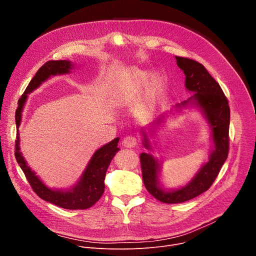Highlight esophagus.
I'll use <instances>...</instances> for the list:
<instances>
[{"label":"esophagus","instance_id":"1","mask_svg":"<svg viewBox=\"0 0 256 256\" xmlns=\"http://www.w3.org/2000/svg\"><path fill=\"white\" fill-rule=\"evenodd\" d=\"M136 138L134 136H128L122 140V144L126 148H134V146H136Z\"/></svg>","mask_w":256,"mask_h":256}]
</instances>
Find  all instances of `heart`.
I'll return each instance as SVG.
<instances>
[{"instance_id": "heart-1", "label": "heart", "mask_w": 256, "mask_h": 256, "mask_svg": "<svg viewBox=\"0 0 256 256\" xmlns=\"http://www.w3.org/2000/svg\"><path fill=\"white\" fill-rule=\"evenodd\" d=\"M140 79H142V81L144 80V79H146L144 74H140ZM163 81H164V77H163V75L161 74V72H156V74L153 76L152 82H151V84H150V93H151L153 96L157 95V93L159 92L160 88H161L162 85H163Z\"/></svg>"}]
</instances>
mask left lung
Returning a JSON list of instances; mask_svg holds the SVG:
<instances>
[{"instance_id": "obj_1", "label": "left lung", "mask_w": 256, "mask_h": 256, "mask_svg": "<svg viewBox=\"0 0 256 256\" xmlns=\"http://www.w3.org/2000/svg\"><path fill=\"white\" fill-rule=\"evenodd\" d=\"M177 66L186 75V87L194 94L178 104L177 107L194 104L200 107L212 130L214 150L208 161L204 163L194 177L184 186L173 190L161 188L159 181L160 163L151 154L140 155L144 184L147 190L158 200L165 204H180L188 202L206 192L214 184L218 172L225 163L229 153V126L230 107L228 100L218 82L210 75L206 68L200 62L181 56H175ZM158 120L155 124H159ZM142 144L148 150L151 144L148 136L142 130Z\"/></svg>"}]
</instances>
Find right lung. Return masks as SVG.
I'll return each instance as SVG.
<instances>
[{
    "label": "right lung",
    "instance_id": "add662e5",
    "mask_svg": "<svg viewBox=\"0 0 256 256\" xmlns=\"http://www.w3.org/2000/svg\"><path fill=\"white\" fill-rule=\"evenodd\" d=\"M72 68H74V66H72L70 60H64L46 62L38 70L33 79L28 84L26 90L18 101V107L15 114L17 126V136L15 140V157L32 190L40 198L66 210H85L95 204L104 192L105 174L112 158L120 150L118 148L120 138H116L112 142L104 144L103 147L99 148L94 153L84 173L79 179L78 184L68 190H52L48 188L38 178V176L35 174V172L32 171L31 168L27 165V162L22 156L19 147L20 138L18 128L21 124L22 110L27 100L28 94L40 87L42 83L50 78V76L68 74V72H70V70Z\"/></svg>",
    "mask_w": 256,
    "mask_h": 256
}]
</instances>
